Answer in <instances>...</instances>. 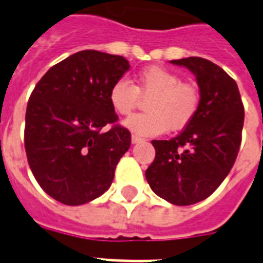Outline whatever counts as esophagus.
<instances>
[{"mask_svg": "<svg viewBox=\"0 0 263 263\" xmlns=\"http://www.w3.org/2000/svg\"><path fill=\"white\" fill-rule=\"evenodd\" d=\"M131 140H132V143H140V142H143V138H140V136H138V135H132V138H131Z\"/></svg>", "mask_w": 263, "mask_h": 263, "instance_id": "34e87169", "label": "esophagus"}]
</instances>
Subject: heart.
<instances>
[{"instance_id":"b5f03b06","label":"heart","mask_w":263,"mask_h":263,"mask_svg":"<svg viewBox=\"0 0 263 263\" xmlns=\"http://www.w3.org/2000/svg\"><path fill=\"white\" fill-rule=\"evenodd\" d=\"M140 98H148L144 106L147 113L131 116L124 125L143 136L183 129L195 119L200 106L198 86L181 82L177 73L156 65L142 69L134 84L119 79L109 90L110 106L119 116L131 115Z\"/></svg>"}]
</instances>
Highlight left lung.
Instances as JSON below:
<instances>
[{
    "label": "left lung",
    "instance_id": "8db88e82",
    "mask_svg": "<svg viewBox=\"0 0 263 263\" xmlns=\"http://www.w3.org/2000/svg\"><path fill=\"white\" fill-rule=\"evenodd\" d=\"M196 76L198 115L179 135L153 140L156 158L146 179L169 203L188 206L210 196L231 172L241 143L245 106L236 82L209 60H173Z\"/></svg>",
    "mask_w": 263,
    "mask_h": 263
}]
</instances>
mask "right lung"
<instances>
[{
	"label": "right lung",
	"mask_w": 263,
	"mask_h": 263,
	"mask_svg": "<svg viewBox=\"0 0 263 263\" xmlns=\"http://www.w3.org/2000/svg\"><path fill=\"white\" fill-rule=\"evenodd\" d=\"M129 69L123 55L78 51L42 76L27 103L24 147L42 190L68 206L110 187L131 132L117 124L109 90Z\"/></svg>",
	"instance_id": "1"
}]
</instances>
